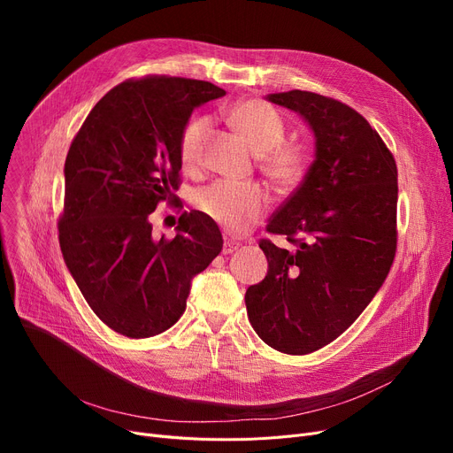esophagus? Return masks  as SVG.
I'll return each instance as SVG.
<instances>
[{
    "mask_svg": "<svg viewBox=\"0 0 453 453\" xmlns=\"http://www.w3.org/2000/svg\"><path fill=\"white\" fill-rule=\"evenodd\" d=\"M239 242H234V241H229V239H226L224 241V248H222V253L224 255H229V253H233V251H236V250H239Z\"/></svg>",
    "mask_w": 453,
    "mask_h": 453,
    "instance_id": "esophagus-1",
    "label": "esophagus"
}]
</instances>
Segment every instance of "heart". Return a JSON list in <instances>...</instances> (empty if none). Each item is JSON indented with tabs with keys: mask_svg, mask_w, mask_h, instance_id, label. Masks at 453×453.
<instances>
[{
	"mask_svg": "<svg viewBox=\"0 0 453 453\" xmlns=\"http://www.w3.org/2000/svg\"><path fill=\"white\" fill-rule=\"evenodd\" d=\"M229 123L260 156V166L273 185L296 187L306 169L304 154L294 145H282L284 123L279 113L260 101L236 104L229 113ZM207 119L190 121L180 137V161L185 171H195L202 161ZM200 212L217 222L227 233L242 234L251 229L270 205L268 190L258 183L219 181L202 188L195 198Z\"/></svg>",
	"mask_w": 453,
	"mask_h": 453,
	"instance_id": "b5f03b06",
	"label": "heart"
}]
</instances>
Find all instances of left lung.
Wrapping results in <instances>:
<instances>
[{"instance_id":"1","label":"left lung","mask_w":453,"mask_h":453,"mask_svg":"<svg viewBox=\"0 0 453 453\" xmlns=\"http://www.w3.org/2000/svg\"><path fill=\"white\" fill-rule=\"evenodd\" d=\"M266 101L311 127L314 161L266 226L296 250L260 241L268 273L248 288L246 308L265 343L308 354L358 319L391 270L396 163L378 132L340 101L301 89L270 93Z\"/></svg>"}]
</instances>
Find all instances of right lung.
Listing matches in <instances>:
<instances>
[{
	"label": "right lung",
	"instance_id": "1",
	"mask_svg": "<svg viewBox=\"0 0 453 453\" xmlns=\"http://www.w3.org/2000/svg\"><path fill=\"white\" fill-rule=\"evenodd\" d=\"M224 95L205 81H128L93 106L71 142L60 250L91 311L127 338L171 328L190 282L222 251L217 222L200 211L181 214L173 241L154 239L149 217L174 202L190 113Z\"/></svg>",
	"mask_w": 453,
	"mask_h": 453
}]
</instances>
